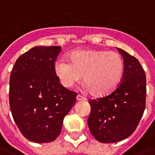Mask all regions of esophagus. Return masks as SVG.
<instances>
[{
	"mask_svg": "<svg viewBox=\"0 0 155 155\" xmlns=\"http://www.w3.org/2000/svg\"><path fill=\"white\" fill-rule=\"evenodd\" d=\"M85 97H83V96H81V95H80V94H78L77 95V97H76V100H77V101H84V100H85Z\"/></svg>",
	"mask_w": 155,
	"mask_h": 155,
	"instance_id": "obj_1",
	"label": "esophagus"
}]
</instances>
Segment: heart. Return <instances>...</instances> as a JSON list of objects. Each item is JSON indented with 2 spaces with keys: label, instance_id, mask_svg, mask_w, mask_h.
Masks as SVG:
<instances>
[{
  "label": "heart",
  "instance_id": "heart-1",
  "mask_svg": "<svg viewBox=\"0 0 155 155\" xmlns=\"http://www.w3.org/2000/svg\"><path fill=\"white\" fill-rule=\"evenodd\" d=\"M69 60L60 56L55 60L54 71L66 88H71L84 75L85 86L95 96H104L118 85L124 73V61L120 54L100 49H76Z\"/></svg>",
  "mask_w": 155,
  "mask_h": 155
}]
</instances>
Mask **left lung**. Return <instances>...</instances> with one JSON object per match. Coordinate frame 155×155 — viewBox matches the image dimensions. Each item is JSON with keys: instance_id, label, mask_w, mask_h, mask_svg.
<instances>
[{"instance_id": "1", "label": "left lung", "mask_w": 155, "mask_h": 155, "mask_svg": "<svg viewBox=\"0 0 155 155\" xmlns=\"http://www.w3.org/2000/svg\"><path fill=\"white\" fill-rule=\"evenodd\" d=\"M117 49L124 58L121 81L110 94L88 101V127L95 139L102 143L118 142L132 135L146 108L145 71L135 57Z\"/></svg>"}]
</instances>
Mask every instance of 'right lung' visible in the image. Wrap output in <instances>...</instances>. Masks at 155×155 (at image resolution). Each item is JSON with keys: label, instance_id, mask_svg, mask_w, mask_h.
<instances>
[{"label": "right lung", "instance_id": "add662e5", "mask_svg": "<svg viewBox=\"0 0 155 155\" xmlns=\"http://www.w3.org/2000/svg\"><path fill=\"white\" fill-rule=\"evenodd\" d=\"M60 46H36L17 59L9 79V107L28 140L48 143L61 133L77 93L60 84L54 64Z\"/></svg>", "mask_w": 155, "mask_h": 155}]
</instances>
